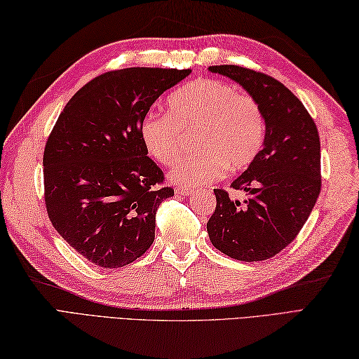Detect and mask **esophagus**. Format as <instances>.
I'll return each mask as SVG.
<instances>
[{
    "instance_id": "esophagus-1",
    "label": "esophagus",
    "mask_w": 359,
    "mask_h": 359,
    "mask_svg": "<svg viewBox=\"0 0 359 359\" xmlns=\"http://www.w3.org/2000/svg\"><path fill=\"white\" fill-rule=\"evenodd\" d=\"M175 194L180 195V196H189L191 194V190L187 187H177L175 189Z\"/></svg>"
}]
</instances>
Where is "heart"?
<instances>
[{
  "instance_id": "1",
  "label": "heart",
  "mask_w": 359,
  "mask_h": 359,
  "mask_svg": "<svg viewBox=\"0 0 359 359\" xmlns=\"http://www.w3.org/2000/svg\"><path fill=\"white\" fill-rule=\"evenodd\" d=\"M169 114H147L140 140L156 163L172 164L182 149L184 134L196 133L199 151L180 160L169 173L175 186L196 187L241 172L252 164L266 137L264 111L255 95L239 93L216 79H198L168 99Z\"/></svg>"
}]
</instances>
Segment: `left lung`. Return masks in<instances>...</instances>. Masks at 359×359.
<instances>
[{
  "instance_id": "1",
  "label": "left lung",
  "mask_w": 359,
  "mask_h": 359,
  "mask_svg": "<svg viewBox=\"0 0 359 359\" xmlns=\"http://www.w3.org/2000/svg\"><path fill=\"white\" fill-rule=\"evenodd\" d=\"M255 95L266 123L257 158L231 182L247 199L233 201L215 189L216 210L207 222L210 241L224 255L242 262L266 260L297 238L321 190L320 137L303 103L268 74L239 65H213Z\"/></svg>"
}]
</instances>
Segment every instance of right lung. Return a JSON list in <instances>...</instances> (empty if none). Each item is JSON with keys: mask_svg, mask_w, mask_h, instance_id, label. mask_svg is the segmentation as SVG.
Here are the masks:
<instances>
[{"mask_svg": "<svg viewBox=\"0 0 359 359\" xmlns=\"http://www.w3.org/2000/svg\"><path fill=\"white\" fill-rule=\"evenodd\" d=\"M191 69L134 67L100 74L79 90L43 151L51 224L102 268L133 264L155 239V215L173 189L144 151L140 123L154 102Z\"/></svg>", "mask_w": 359, "mask_h": 359, "instance_id": "right-lung-1", "label": "right lung"}]
</instances>
